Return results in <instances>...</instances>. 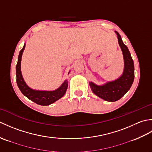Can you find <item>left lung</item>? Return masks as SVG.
<instances>
[{"instance_id":"8db88e82","label":"left lung","mask_w":152,"mask_h":152,"mask_svg":"<svg viewBox=\"0 0 152 152\" xmlns=\"http://www.w3.org/2000/svg\"><path fill=\"white\" fill-rule=\"evenodd\" d=\"M118 43L122 51L124 59V69L121 76L114 81L108 82L101 86L95 84L92 82L89 86L93 93L108 102H115L120 99L127 93L133 84L134 78V62L127 46L123 42L122 39L117 31Z\"/></svg>"}]
</instances>
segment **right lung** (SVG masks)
Wrapping results in <instances>:
<instances>
[{
    "instance_id": "add662e5",
    "label": "right lung",
    "mask_w": 152,
    "mask_h": 152,
    "mask_svg": "<svg viewBox=\"0 0 152 152\" xmlns=\"http://www.w3.org/2000/svg\"><path fill=\"white\" fill-rule=\"evenodd\" d=\"M25 48V44L19 52L18 64L16 65V77H17V84L18 88L26 97L37 103V104L48 106L52 104L57 100L63 97L65 94L68 88V81L66 80H64L62 85L54 91H40V90L33 89L28 87L23 78L21 71V57Z\"/></svg>"
}]
</instances>
